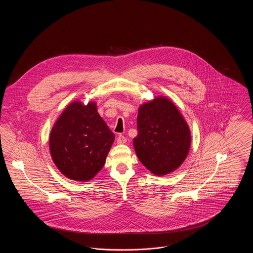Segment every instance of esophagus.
Wrapping results in <instances>:
<instances>
[{
	"label": "esophagus",
	"mask_w": 253,
	"mask_h": 253,
	"mask_svg": "<svg viewBox=\"0 0 253 253\" xmlns=\"http://www.w3.org/2000/svg\"><path fill=\"white\" fill-rule=\"evenodd\" d=\"M117 142H118L119 144H124V143L127 142V138H126L124 135L120 134V135L118 136V138H117Z\"/></svg>",
	"instance_id": "obj_1"
}]
</instances>
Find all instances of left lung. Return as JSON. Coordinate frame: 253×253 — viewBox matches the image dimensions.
Here are the masks:
<instances>
[{"mask_svg":"<svg viewBox=\"0 0 253 253\" xmlns=\"http://www.w3.org/2000/svg\"><path fill=\"white\" fill-rule=\"evenodd\" d=\"M133 148L140 162L161 176L184 162L191 146V131L176 106L158 96L138 108Z\"/></svg>","mask_w":253,"mask_h":253,"instance_id":"8db88e82","label":"left lung"}]
</instances>
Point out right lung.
<instances>
[{
  "label": "right lung",
  "mask_w": 253,
  "mask_h": 253,
  "mask_svg": "<svg viewBox=\"0 0 253 253\" xmlns=\"http://www.w3.org/2000/svg\"><path fill=\"white\" fill-rule=\"evenodd\" d=\"M115 134L95 102L74 101L61 113L49 137L50 155L60 172L76 181L91 180L104 166Z\"/></svg>",
  "instance_id": "add662e5"
}]
</instances>
